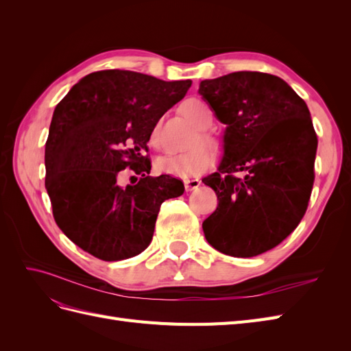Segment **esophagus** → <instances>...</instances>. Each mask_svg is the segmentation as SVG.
Returning a JSON list of instances; mask_svg holds the SVG:
<instances>
[{
  "mask_svg": "<svg viewBox=\"0 0 351 351\" xmlns=\"http://www.w3.org/2000/svg\"><path fill=\"white\" fill-rule=\"evenodd\" d=\"M200 186V180L197 178H189V180H184V187L187 192H192V190L197 189Z\"/></svg>",
  "mask_w": 351,
  "mask_h": 351,
  "instance_id": "34e87169",
  "label": "esophagus"
}]
</instances>
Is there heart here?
<instances>
[{
    "instance_id": "b5f03b06",
    "label": "heart",
    "mask_w": 351,
    "mask_h": 351,
    "mask_svg": "<svg viewBox=\"0 0 351 351\" xmlns=\"http://www.w3.org/2000/svg\"><path fill=\"white\" fill-rule=\"evenodd\" d=\"M183 111L187 119L200 130L209 129L212 125V121H214V117H212V111L208 107V104L200 99L193 98L186 101L183 105ZM158 139L159 133L158 127H155L151 133V143L158 145ZM200 142L205 145L214 143L206 133H200L199 139H196L195 145H199ZM212 161H214V156H212V152L208 147L197 146L195 149L187 152L165 154L158 156L155 159V169L161 174L173 176L178 178H189L205 173L212 165Z\"/></svg>"
}]
</instances>
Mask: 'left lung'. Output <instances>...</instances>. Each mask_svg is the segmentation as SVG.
Here are the masks:
<instances>
[{
	"label": "left lung",
	"mask_w": 351,
	"mask_h": 351,
	"mask_svg": "<svg viewBox=\"0 0 351 351\" xmlns=\"http://www.w3.org/2000/svg\"><path fill=\"white\" fill-rule=\"evenodd\" d=\"M199 95L226 124L217 173L202 178L218 196L202 228L218 252L258 256L291 234L309 204L317 147L309 108L289 83L259 71L202 80Z\"/></svg>",
	"instance_id": "1"
}]
</instances>
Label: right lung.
<instances>
[{"label":"right lung","instance_id":"right-lung-1","mask_svg":"<svg viewBox=\"0 0 351 351\" xmlns=\"http://www.w3.org/2000/svg\"><path fill=\"white\" fill-rule=\"evenodd\" d=\"M190 84L102 70L82 77L56 107L45 143V189L57 226L95 258L112 262L142 253L162 202L183 195L180 180L149 176L145 152L156 123ZM127 166L141 180L124 188L118 174Z\"/></svg>","mask_w":351,"mask_h":351}]
</instances>
